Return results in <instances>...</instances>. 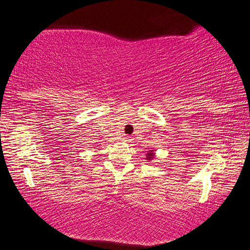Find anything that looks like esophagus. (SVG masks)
I'll return each mask as SVG.
<instances>
[{
  "instance_id": "1",
  "label": "esophagus",
  "mask_w": 250,
  "mask_h": 250,
  "mask_svg": "<svg viewBox=\"0 0 250 250\" xmlns=\"http://www.w3.org/2000/svg\"><path fill=\"white\" fill-rule=\"evenodd\" d=\"M124 140H125L126 142H129V141H130V136H127V135L124 136Z\"/></svg>"
}]
</instances>
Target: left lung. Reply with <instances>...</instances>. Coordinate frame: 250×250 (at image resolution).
I'll use <instances>...</instances> for the list:
<instances>
[{"label":"left lung","mask_w":250,"mask_h":250,"mask_svg":"<svg viewBox=\"0 0 250 250\" xmlns=\"http://www.w3.org/2000/svg\"><path fill=\"white\" fill-rule=\"evenodd\" d=\"M153 154H154V153H152V152H149V153H147V160H151L152 157H153Z\"/></svg>","instance_id":"obj_1"}]
</instances>
